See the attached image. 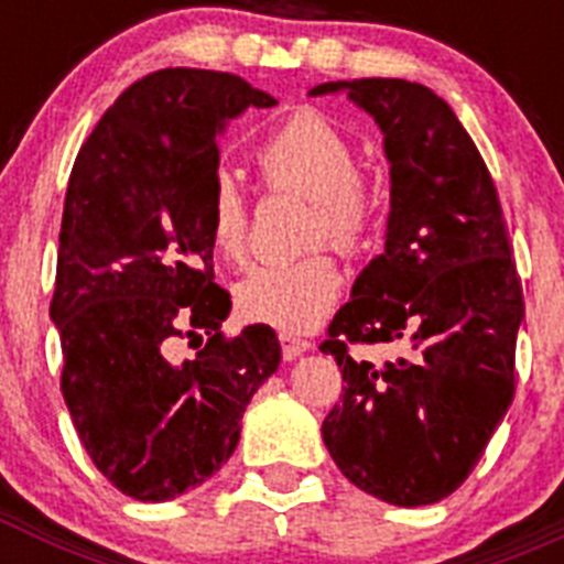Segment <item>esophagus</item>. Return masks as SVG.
Returning a JSON list of instances; mask_svg holds the SVG:
<instances>
[{"instance_id": "obj_1", "label": "esophagus", "mask_w": 564, "mask_h": 564, "mask_svg": "<svg viewBox=\"0 0 564 564\" xmlns=\"http://www.w3.org/2000/svg\"><path fill=\"white\" fill-rule=\"evenodd\" d=\"M279 341H282V356H285L288 361H293V358H299L302 352L311 350V341H307V338H299L288 330H279Z\"/></svg>"}]
</instances>
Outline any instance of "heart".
<instances>
[{"instance_id": "heart-1", "label": "heart", "mask_w": 564, "mask_h": 564, "mask_svg": "<svg viewBox=\"0 0 564 564\" xmlns=\"http://www.w3.org/2000/svg\"><path fill=\"white\" fill-rule=\"evenodd\" d=\"M259 177L268 188H291L313 200L311 242L344 253L370 246L381 220V197L358 174V149L318 112H299L273 129L257 149ZM208 237L228 262H242L251 242V206L231 174H217L208 194ZM341 271L327 253L257 265L237 285L239 311L279 330H311L336 305Z\"/></svg>"}]
</instances>
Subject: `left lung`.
<instances>
[{"mask_svg":"<svg viewBox=\"0 0 564 564\" xmlns=\"http://www.w3.org/2000/svg\"><path fill=\"white\" fill-rule=\"evenodd\" d=\"M376 118L390 161L387 242L358 273L322 352L344 395L322 423L341 475L367 495L415 508L449 497L477 466L514 398L525 316L495 181L452 107L403 78L327 82ZM408 344L372 365L350 343Z\"/></svg>","mask_w":564,"mask_h":564,"instance_id":"left-lung-1","label":"left lung"}]
</instances>
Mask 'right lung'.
I'll use <instances>...</instances> for the list:
<instances>
[{
  "label": "right lung",
  "instance_id": "obj_1",
  "mask_svg": "<svg viewBox=\"0 0 564 564\" xmlns=\"http://www.w3.org/2000/svg\"><path fill=\"white\" fill-rule=\"evenodd\" d=\"M273 104L231 73L158 69L104 112L69 174L50 302L62 395L98 471L132 500L206 482L282 358L268 325L223 336L231 296L214 282L206 220L217 134ZM203 335L194 359L176 356Z\"/></svg>",
  "mask_w": 564,
  "mask_h": 564
}]
</instances>
